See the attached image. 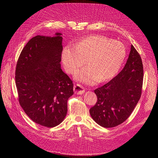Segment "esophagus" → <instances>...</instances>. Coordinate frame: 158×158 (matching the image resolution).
Instances as JSON below:
<instances>
[{"mask_svg": "<svg viewBox=\"0 0 158 158\" xmlns=\"http://www.w3.org/2000/svg\"><path fill=\"white\" fill-rule=\"evenodd\" d=\"M73 90H74L75 94H77V95H81V94H82L85 92L84 87L81 85H79V84H77V85L74 86Z\"/></svg>", "mask_w": 158, "mask_h": 158, "instance_id": "34e87169", "label": "esophagus"}]
</instances>
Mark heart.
I'll list each match as a JSON object with an SVG mask.
<instances>
[{
	"label": "heart",
	"instance_id": "heart-1",
	"mask_svg": "<svg viewBox=\"0 0 158 158\" xmlns=\"http://www.w3.org/2000/svg\"><path fill=\"white\" fill-rule=\"evenodd\" d=\"M126 56L124 45L100 35L82 38L74 46L65 47L61 54L64 67L70 74L76 73L86 61L88 64L79 70L76 79L87 85L106 82L119 71Z\"/></svg>",
	"mask_w": 158,
	"mask_h": 158
}]
</instances>
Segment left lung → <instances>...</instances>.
<instances>
[{"label": "left lung", "instance_id": "1", "mask_svg": "<svg viewBox=\"0 0 158 158\" xmlns=\"http://www.w3.org/2000/svg\"><path fill=\"white\" fill-rule=\"evenodd\" d=\"M143 81L142 58L131 45L123 70L107 83L94 90L97 101L89 110L91 117L106 128L117 126L126 121L142 95Z\"/></svg>", "mask_w": 158, "mask_h": 158}]
</instances>
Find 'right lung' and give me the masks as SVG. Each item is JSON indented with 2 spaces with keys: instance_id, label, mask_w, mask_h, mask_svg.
Here are the masks:
<instances>
[{
  "instance_id": "right-lung-1",
  "label": "right lung",
  "mask_w": 158,
  "mask_h": 158,
  "mask_svg": "<svg viewBox=\"0 0 158 158\" xmlns=\"http://www.w3.org/2000/svg\"><path fill=\"white\" fill-rule=\"evenodd\" d=\"M36 36L22 51L15 82L19 103L28 117L47 127L61 123L67 113L73 84L61 69L62 37Z\"/></svg>"
}]
</instances>
